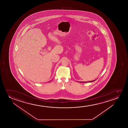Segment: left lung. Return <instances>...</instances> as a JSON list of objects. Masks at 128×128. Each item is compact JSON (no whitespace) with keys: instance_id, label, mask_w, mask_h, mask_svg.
<instances>
[{"instance_id":"obj_1","label":"left lung","mask_w":128,"mask_h":128,"mask_svg":"<svg viewBox=\"0 0 128 128\" xmlns=\"http://www.w3.org/2000/svg\"><path fill=\"white\" fill-rule=\"evenodd\" d=\"M94 81H95V80L90 81H88V82H94Z\"/></svg>"}]
</instances>
